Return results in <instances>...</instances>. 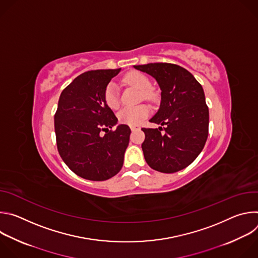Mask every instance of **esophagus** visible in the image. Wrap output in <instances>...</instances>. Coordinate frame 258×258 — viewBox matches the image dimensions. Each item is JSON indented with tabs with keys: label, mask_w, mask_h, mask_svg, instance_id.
Returning a JSON list of instances; mask_svg holds the SVG:
<instances>
[{
	"label": "esophagus",
	"mask_w": 258,
	"mask_h": 258,
	"mask_svg": "<svg viewBox=\"0 0 258 258\" xmlns=\"http://www.w3.org/2000/svg\"><path fill=\"white\" fill-rule=\"evenodd\" d=\"M139 127L138 126H131V130H132V132H135V131H137Z\"/></svg>",
	"instance_id": "obj_1"
}]
</instances>
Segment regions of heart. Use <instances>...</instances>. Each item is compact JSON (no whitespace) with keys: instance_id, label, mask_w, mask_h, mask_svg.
Masks as SVG:
<instances>
[{"instance_id":"obj_1","label":"heart","mask_w":258,"mask_h":258,"mask_svg":"<svg viewBox=\"0 0 258 258\" xmlns=\"http://www.w3.org/2000/svg\"><path fill=\"white\" fill-rule=\"evenodd\" d=\"M123 81L125 84L131 85L138 90L142 91V96L147 100H152L154 95L150 90V80L139 71H131L124 76ZM104 101L107 106L111 109H117L120 105L117 86L115 83L110 82L104 91ZM150 113L149 107L147 105H139L135 107H125L118 113V120L127 125L136 126L141 124Z\"/></svg>"}]
</instances>
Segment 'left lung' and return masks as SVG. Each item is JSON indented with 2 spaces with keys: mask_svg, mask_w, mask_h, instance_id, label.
Here are the masks:
<instances>
[{
  "mask_svg": "<svg viewBox=\"0 0 258 258\" xmlns=\"http://www.w3.org/2000/svg\"><path fill=\"white\" fill-rule=\"evenodd\" d=\"M134 67L152 76L161 89L160 108L150 122L165 126L142 128L146 162L164 173L186 168L201 153L208 137L209 111L202 86L191 72L176 64Z\"/></svg>",
  "mask_w": 258,
  "mask_h": 258,
  "instance_id": "8db88e82",
  "label": "left lung"
}]
</instances>
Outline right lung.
Segmentation results:
<instances>
[{"label": "right lung", "mask_w": 258, "mask_h": 258, "mask_svg": "<svg viewBox=\"0 0 258 258\" xmlns=\"http://www.w3.org/2000/svg\"><path fill=\"white\" fill-rule=\"evenodd\" d=\"M119 71L120 68L84 72L59 98L54 116L57 149L65 164L86 179H108L123 164L131 128L120 124L112 130L117 118L104 101L106 86ZM101 131L105 132L104 136Z\"/></svg>", "instance_id": "obj_1"}]
</instances>
